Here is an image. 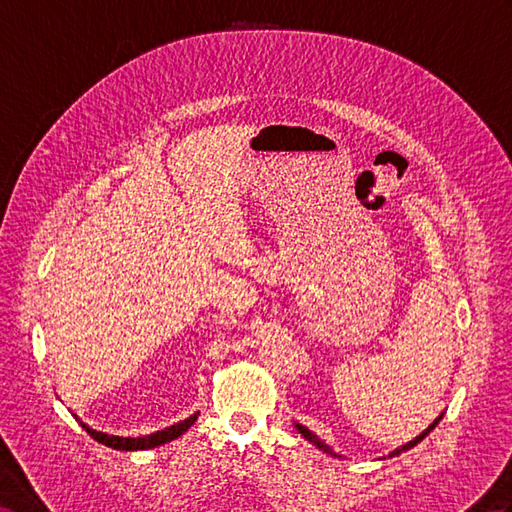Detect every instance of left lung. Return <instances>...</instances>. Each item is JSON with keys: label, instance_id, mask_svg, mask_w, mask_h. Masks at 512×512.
Instances as JSON below:
<instances>
[{"label": "left lung", "instance_id": "8db88e82", "mask_svg": "<svg viewBox=\"0 0 512 512\" xmlns=\"http://www.w3.org/2000/svg\"><path fill=\"white\" fill-rule=\"evenodd\" d=\"M445 413V411H443ZM443 413L439 415V417H435V422H432L426 430H422V432H419V435L415 437V439H411L409 443H404V445H400V448H396V450H393V452H389V458L391 456H400L402 452H406V450H411V448H415V445L419 443V441H422V439H426L428 435H430V430L432 428H435L439 422H441V419H443ZM294 426L298 428V432H300V435H303L309 443H313V445H316V448H320V450H324L326 454H331V456H335V458H342V454H337L333 448H331V445H326L318 435H316V432H313V430H309L307 426H303V424H298V422H294ZM385 458V456H383Z\"/></svg>", "mask_w": 512, "mask_h": 512}]
</instances>
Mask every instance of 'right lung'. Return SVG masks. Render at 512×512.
<instances>
[{
    "mask_svg": "<svg viewBox=\"0 0 512 512\" xmlns=\"http://www.w3.org/2000/svg\"><path fill=\"white\" fill-rule=\"evenodd\" d=\"M196 417H199V413H194V415H190L186 419H181L179 424H173V426H168L164 430H155V432H151V435H142V437H116V435H108V432H101V430L90 428L84 422H80V424H82V428L88 432L90 437H93L99 443H103V445H108V448L125 450V452H136V450H151V448H157V445H164L168 441L181 437L183 432H186L196 422Z\"/></svg>",
    "mask_w": 512,
    "mask_h": 512,
    "instance_id": "1",
    "label": "right lung"
}]
</instances>
